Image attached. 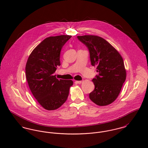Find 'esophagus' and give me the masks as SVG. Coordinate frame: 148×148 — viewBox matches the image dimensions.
Returning a JSON list of instances; mask_svg holds the SVG:
<instances>
[{
  "label": "esophagus",
  "mask_w": 148,
  "mask_h": 148,
  "mask_svg": "<svg viewBox=\"0 0 148 148\" xmlns=\"http://www.w3.org/2000/svg\"><path fill=\"white\" fill-rule=\"evenodd\" d=\"M82 83V81H76L75 83L76 84H81Z\"/></svg>",
  "instance_id": "obj_1"
}]
</instances>
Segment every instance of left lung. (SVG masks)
Wrapping results in <instances>:
<instances>
[{"instance_id": "1", "label": "left lung", "mask_w": 148, "mask_h": 148, "mask_svg": "<svg viewBox=\"0 0 148 148\" xmlns=\"http://www.w3.org/2000/svg\"><path fill=\"white\" fill-rule=\"evenodd\" d=\"M77 39L88 48L92 66L99 73L92 82L94 90L89 99L96 104L105 106L118 97L126 79L123 59L117 51L103 38L94 35L78 36Z\"/></svg>"}]
</instances>
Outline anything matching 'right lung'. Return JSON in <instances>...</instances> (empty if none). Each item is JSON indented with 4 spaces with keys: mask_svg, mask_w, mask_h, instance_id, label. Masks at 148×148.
<instances>
[{
    "mask_svg": "<svg viewBox=\"0 0 148 148\" xmlns=\"http://www.w3.org/2000/svg\"><path fill=\"white\" fill-rule=\"evenodd\" d=\"M71 35L47 38L32 52L25 66L29 89L38 103L48 110H55L66 101L70 80L57 79L53 73L60 65V52Z\"/></svg>",
    "mask_w": 148,
    "mask_h": 148,
    "instance_id": "right-lung-1",
    "label": "right lung"
}]
</instances>
